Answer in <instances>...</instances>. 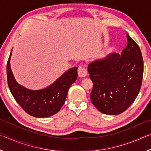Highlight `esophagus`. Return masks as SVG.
<instances>
[{
    "instance_id": "obj_1",
    "label": "esophagus",
    "mask_w": 151,
    "mask_h": 151,
    "mask_svg": "<svg viewBox=\"0 0 151 151\" xmlns=\"http://www.w3.org/2000/svg\"><path fill=\"white\" fill-rule=\"evenodd\" d=\"M87 70L86 69V68L83 66H80L78 67V76L80 77H85L86 75H87Z\"/></svg>"
}]
</instances>
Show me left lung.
Wrapping results in <instances>:
<instances>
[{"label":"left lung","instance_id":"obj_1","mask_svg":"<svg viewBox=\"0 0 151 151\" xmlns=\"http://www.w3.org/2000/svg\"><path fill=\"white\" fill-rule=\"evenodd\" d=\"M128 44L119 53H111L88 65L93 87L91 100L104 114H119L136 99L142 85L143 59L140 48L129 35Z\"/></svg>","mask_w":151,"mask_h":151}]
</instances>
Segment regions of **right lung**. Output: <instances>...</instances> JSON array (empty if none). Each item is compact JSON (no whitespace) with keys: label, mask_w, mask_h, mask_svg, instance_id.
I'll return each instance as SVG.
<instances>
[{"label":"right lung","mask_w":151,"mask_h":151,"mask_svg":"<svg viewBox=\"0 0 151 151\" xmlns=\"http://www.w3.org/2000/svg\"><path fill=\"white\" fill-rule=\"evenodd\" d=\"M6 65L7 81L10 91L18 104L30 115L37 118L50 116L60 111L64 104L70 86L77 79V67L68 70L54 83L41 90H30L15 81L10 60Z\"/></svg>","instance_id":"right-lung-1"}]
</instances>
